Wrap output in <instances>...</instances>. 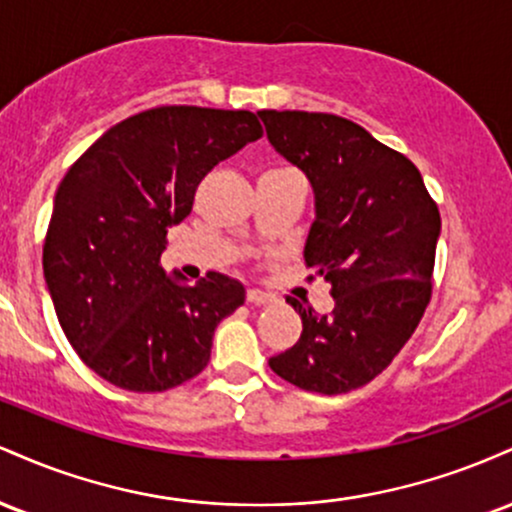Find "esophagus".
I'll list each match as a JSON object with an SVG mask.
<instances>
[{"label":"esophagus","instance_id":"34e87169","mask_svg":"<svg viewBox=\"0 0 512 512\" xmlns=\"http://www.w3.org/2000/svg\"><path fill=\"white\" fill-rule=\"evenodd\" d=\"M248 303L269 305V303H276V296H274V293H267V291H260V289H250L248 291Z\"/></svg>","mask_w":512,"mask_h":512}]
</instances>
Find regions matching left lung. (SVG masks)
<instances>
[{"mask_svg": "<svg viewBox=\"0 0 512 512\" xmlns=\"http://www.w3.org/2000/svg\"><path fill=\"white\" fill-rule=\"evenodd\" d=\"M276 154L315 192L305 264L332 284L334 308L315 315L286 296L301 339L269 368L320 395L363 387L390 366L431 301L440 214L419 168L356 122L303 110H260Z\"/></svg>", "mask_w": 512, "mask_h": 512, "instance_id": "left-lung-1", "label": "left lung"}]
</instances>
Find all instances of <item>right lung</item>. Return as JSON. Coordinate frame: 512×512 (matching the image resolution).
Instances as JSON below:
<instances>
[{
	"instance_id": "right-lung-1",
	"label": "right lung",
	"mask_w": 512,
	"mask_h": 512,
	"mask_svg": "<svg viewBox=\"0 0 512 512\" xmlns=\"http://www.w3.org/2000/svg\"><path fill=\"white\" fill-rule=\"evenodd\" d=\"M262 137L248 110L163 105L117 122L67 170L43 245V272L69 344L103 380L163 392L207 368L216 325L243 284L163 272L168 228L192 211L216 163Z\"/></svg>"
}]
</instances>
